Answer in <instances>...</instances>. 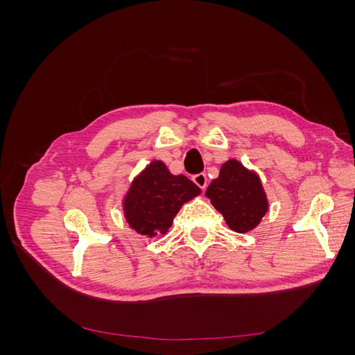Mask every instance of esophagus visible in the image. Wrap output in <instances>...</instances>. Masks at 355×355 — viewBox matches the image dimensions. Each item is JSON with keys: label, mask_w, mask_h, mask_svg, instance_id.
Returning a JSON list of instances; mask_svg holds the SVG:
<instances>
[{"label": "esophagus", "mask_w": 355, "mask_h": 355, "mask_svg": "<svg viewBox=\"0 0 355 355\" xmlns=\"http://www.w3.org/2000/svg\"><path fill=\"white\" fill-rule=\"evenodd\" d=\"M192 182H194V184L200 188V189H206V187H207V176H206V173H198V175H194L192 176Z\"/></svg>", "instance_id": "esophagus-1"}]
</instances>
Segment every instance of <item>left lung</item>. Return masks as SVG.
<instances>
[{
    "label": "left lung",
    "mask_w": 355,
    "mask_h": 355,
    "mask_svg": "<svg viewBox=\"0 0 355 355\" xmlns=\"http://www.w3.org/2000/svg\"><path fill=\"white\" fill-rule=\"evenodd\" d=\"M206 197L237 232L253 230L268 210L259 178L237 159H230L220 167L219 178L209 185Z\"/></svg>",
    "instance_id": "obj_1"
}]
</instances>
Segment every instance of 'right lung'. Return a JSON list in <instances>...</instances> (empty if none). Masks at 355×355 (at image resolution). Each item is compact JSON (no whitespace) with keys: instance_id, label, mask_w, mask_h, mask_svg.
I'll return each instance as SVG.
<instances>
[{"instance_id":"add662e5","label":"right lung","mask_w":355,"mask_h":355,"mask_svg":"<svg viewBox=\"0 0 355 355\" xmlns=\"http://www.w3.org/2000/svg\"><path fill=\"white\" fill-rule=\"evenodd\" d=\"M200 188L184 175H171L166 164L153 161L135 179L124 200L130 227L142 235L166 234L182 204L200 194Z\"/></svg>"}]
</instances>
